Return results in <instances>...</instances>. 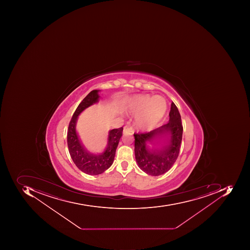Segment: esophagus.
Masks as SVG:
<instances>
[{
  "mask_svg": "<svg viewBox=\"0 0 250 250\" xmlns=\"http://www.w3.org/2000/svg\"><path fill=\"white\" fill-rule=\"evenodd\" d=\"M123 133L124 134H133V130L132 127H129V126H125L124 129H123Z\"/></svg>",
  "mask_w": 250,
  "mask_h": 250,
  "instance_id": "obj_1",
  "label": "esophagus"
}]
</instances>
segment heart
I'll use <instances>...</instances> for the list:
<instances>
[{"mask_svg":"<svg viewBox=\"0 0 250 250\" xmlns=\"http://www.w3.org/2000/svg\"><path fill=\"white\" fill-rule=\"evenodd\" d=\"M129 110L137 114L135 126L140 130L153 128L165 116L167 104L162 97L139 95L129 104Z\"/></svg>","mask_w":250,"mask_h":250,"instance_id":"b5f03b06","label":"heart"}]
</instances>
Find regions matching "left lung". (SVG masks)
I'll return each instance as SVG.
<instances>
[{"mask_svg": "<svg viewBox=\"0 0 250 250\" xmlns=\"http://www.w3.org/2000/svg\"><path fill=\"white\" fill-rule=\"evenodd\" d=\"M170 119L168 123L152 131L145 133H134V153L139 167L151 176H160L168 171L178 158L183 137V127L181 116L178 108L173 102L171 103ZM169 134L170 140L168 144L161 151L146 148L147 142L155 137Z\"/></svg>", "mask_w": 250, "mask_h": 250, "instance_id": "1", "label": "left lung"}]
</instances>
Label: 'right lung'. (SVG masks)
I'll list each match as a JSON object with an SVG mask.
<instances>
[{
	"instance_id": "1",
	"label": "right lung",
	"mask_w": 250,
	"mask_h": 250,
	"mask_svg": "<svg viewBox=\"0 0 250 250\" xmlns=\"http://www.w3.org/2000/svg\"><path fill=\"white\" fill-rule=\"evenodd\" d=\"M99 97L98 90H93L82 101L70 119L67 131V146L72 160L81 171L89 175L100 174L111 166L119 140L123 135V127L109 131L107 147L101 155L89 153L80 144L76 132L77 117L84 109L97 103Z\"/></svg>"
}]
</instances>
